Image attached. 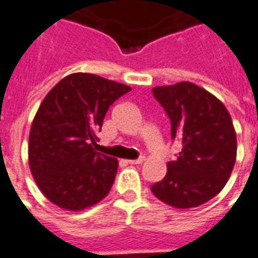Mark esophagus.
<instances>
[{"label":"esophagus","mask_w":258,"mask_h":258,"mask_svg":"<svg viewBox=\"0 0 258 258\" xmlns=\"http://www.w3.org/2000/svg\"><path fill=\"white\" fill-rule=\"evenodd\" d=\"M144 162H145V157H138L135 160H128L130 164H142Z\"/></svg>","instance_id":"esophagus-1"}]
</instances>
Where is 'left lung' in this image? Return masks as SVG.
Masks as SVG:
<instances>
[{"mask_svg":"<svg viewBox=\"0 0 258 258\" xmlns=\"http://www.w3.org/2000/svg\"><path fill=\"white\" fill-rule=\"evenodd\" d=\"M153 96L171 121V138L182 142L166 177L152 185L157 199L190 209L213 199L225 186L236 160V134L227 107L209 91L182 81L155 87Z\"/></svg>","mask_w":258,"mask_h":258,"instance_id":"8db88e82","label":"left lung"}]
</instances>
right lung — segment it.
Returning a JSON list of instances; mask_svg holds the SVG:
<instances>
[{
  "label": "right lung",
  "mask_w": 258,
  "mask_h": 258,
  "mask_svg": "<svg viewBox=\"0 0 258 258\" xmlns=\"http://www.w3.org/2000/svg\"><path fill=\"white\" fill-rule=\"evenodd\" d=\"M131 91L90 73L70 74L44 98L29 137V164L45 198L77 211L101 202L112 188L118 163L95 151L107 109Z\"/></svg>",
  "instance_id": "obj_1"
}]
</instances>
